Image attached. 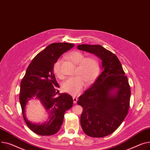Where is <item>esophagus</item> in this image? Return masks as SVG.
<instances>
[{
	"label": "esophagus",
	"instance_id": "1",
	"mask_svg": "<svg viewBox=\"0 0 150 150\" xmlns=\"http://www.w3.org/2000/svg\"><path fill=\"white\" fill-rule=\"evenodd\" d=\"M73 102H74V104H76V103H77V98H76V97H73Z\"/></svg>",
	"mask_w": 150,
	"mask_h": 150
}]
</instances>
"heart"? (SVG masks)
Wrapping results in <instances>:
<instances>
[{
	"label": "heart",
	"instance_id": "obj_1",
	"mask_svg": "<svg viewBox=\"0 0 150 150\" xmlns=\"http://www.w3.org/2000/svg\"><path fill=\"white\" fill-rule=\"evenodd\" d=\"M67 56L73 64L77 65L76 74L78 75L68 78L62 83V89L69 94L76 96L82 90L86 82L88 84L95 80L99 72V63L95 57L85 58L83 54L78 51L71 52ZM61 64L62 59H59L53 68L54 73L59 77H62Z\"/></svg>",
	"mask_w": 150,
	"mask_h": 150
}]
</instances>
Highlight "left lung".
Wrapping results in <instances>:
<instances>
[{
	"label": "left lung",
	"mask_w": 150,
	"mask_h": 150,
	"mask_svg": "<svg viewBox=\"0 0 150 150\" xmlns=\"http://www.w3.org/2000/svg\"><path fill=\"white\" fill-rule=\"evenodd\" d=\"M77 48L102 60V71L79 97L77 104L83 107L81 125L84 133L105 137L118 128L128 114L131 95L128 78L117 57L102 46L82 44Z\"/></svg>",
	"instance_id": "8db88e82"
}]
</instances>
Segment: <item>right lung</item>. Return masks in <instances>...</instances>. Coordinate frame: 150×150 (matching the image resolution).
<instances>
[{"label":"right lung","mask_w":150,"mask_h":150,"mask_svg":"<svg viewBox=\"0 0 150 150\" xmlns=\"http://www.w3.org/2000/svg\"><path fill=\"white\" fill-rule=\"evenodd\" d=\"M73 43H53L38 53L26 69L21 83L19 100L26 124L34 133L50 136L59 131L64 122L65 112L73 104L72 97L60 94L54 74V65L60 56L74 47ZM31 98L39 100L49 117L43 124H34L25 116V107Z\"/></svg>","instance_id":"add662e5"}]
</instances>
